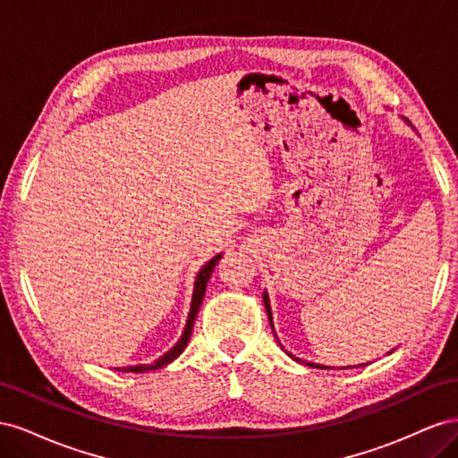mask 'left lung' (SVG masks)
<instances>
[{
    "label": "left lung",
    "instance_id": "1",
    "mask_svg": "<svg viewBox=\"0 0 458 458\" xmlns=\"http://www.w3.org/2000/svg\"><path fill=\"white\" fill-rule=\"evenodd\" d=\"M263 303H266V310H267V317H269V321H271V308H269V300H267V294H263ZM271 328H273V325H271ZM311 367H317V369H325V367H321V365H313V363H310Z\"/></svg>",
    "mask_w": 458,
    "mask_h": 458
}]
</instances>
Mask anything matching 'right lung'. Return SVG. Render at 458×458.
<instances>
[{
    "mask_svg": "<svg viewBox=\"0 0 458 458\" xmlns=\"http://www.w3.org/2000/svg\"><path fill=\"white\" fill-rule=\"evenodd\" d=\"M219 258H221V254H217L216 258H212L210 261L206 263V266L200 269V273L197 275V283H195V294H192V306H191V313H189V318H187V327H185V330H183V336L179 338V342L174 345V348L165 353V355H162L158 361H155L152 365H135V367H128V369H122V370H131V372H147V370H155V369H160V367H164V365H168V363H172L175 357H179V353H182L183 350H185V345H187V342H189V338H191V332H192V325H195V318H197V313H199V310H200V303H202V300H204V293H206V283H208V279H210V275H212V271H214V267H216V263L219 261Z\"/></svg>",
    "mask_w": 458,
    "mask_h": 458,
    "instance_id": "obj_1",
    "label": "right lung"
}]
</instances>
